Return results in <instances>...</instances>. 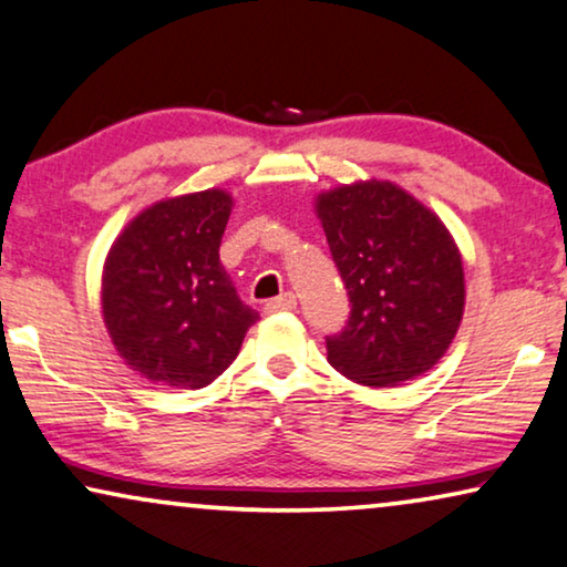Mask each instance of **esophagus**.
Listing matches in <instances>:
<instances>
[{"mask_svg":"<svg viewBox=\"0 0 567 567\" xmlns=\"http://www.w3.org/2000/svg\"><path fill=\"white\" fill-rule=\"evenodd\" d=\"M267 313H290V310L298 308V300H295L292 292H285L280 298H272L267 302Z\"/></svg>","mask_w":567,"mask_h":567,"instance_id":"34e87169","label":"esophagus"}]
</instances>
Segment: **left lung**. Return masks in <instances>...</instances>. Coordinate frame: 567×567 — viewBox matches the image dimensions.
Masks as SVG:
<instances>
[{"label":"left lung","instance_id":"obj_1","mask_svg":"<svg viewBox=\"0 0 567 567\" xmlns=\"http://www.w3.org/2000/svg\"><path fill=\"white\" fill-rule=\"evenodd\" d=\"M316 213L352 302L326 337L333 370L374 388L432 370L465 310L462 257L440 215L378 179L321 193Z\"/></svg>","mask_w":567,"mask_h":567}]
</instances>
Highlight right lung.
I'll use <instances>...</instances> for the list:
<instances>
[{
	"mask_svg": "<svg viewBox=\"0 0 567 567\" xmlns=\"http://www.w3.org/2000/svg\"><path fill=\"white\" fill-rule=\"evenodd\" d=\"M228 193L205 189L135 215L105 259L102 316L131 367L169 388H205L236 360L257 313L220 265Z\"/></svg>",
	"mask_w": 567,
	"mask_h": 567,
	"instance_id": "obj_1",
	"label": "right lung"
}]
</instances>
